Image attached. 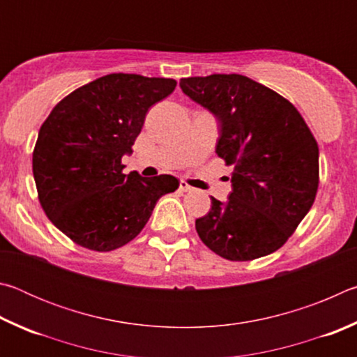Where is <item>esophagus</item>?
I'll return each instance as SVG.
<instances>
[{"label": "esophagus", "mask_w": 357, "mask_h": 357, "mask_svg": "<svg viewBox=\"0 0 357 357\" xmlns=\"http://www.w3.org/2000/svg\"><path fill=\"white\" fill-rule=\"evenodd\" d=\"M179 190H181V192H192L193 187L187 184L185 181H181V183H179Z\"/></svg>", "instance_id": "esophagus-1"}]
</instances>
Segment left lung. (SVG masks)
Listing matches in <instances>:
<instances>
[{"instance_id": "left-lung-1", "label": "left lung", "mask_w": 357, "mask_h": 357, "mask_svg": "<svg viewBox=\"0 0 357 357\" xmlns=\"http://www.w3.org/2000/svg\"><path fill=\"white\" fill-rule=\"evenodd\" d=\"M181 89L215 114V153L233 165V192L195 220L200 239L229 261H250L287 243L315 202L318 143L291 102L239 74L181 78Z\"/></svg>"}]
</instances>
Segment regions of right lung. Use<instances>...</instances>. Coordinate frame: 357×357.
Instances as JSON below:
<instances>
[{
    "label": "right lung",
    "instance_id": "1",
    "mask_svg": "<svg viewBox=\"0 0 357 357\" xmlns=\"http://www.w3.org/2000/svg\"><path fill=\"white\" fill-rule=\"evenodd\" d=\"M174 88L173 78L110 74L66 96L40 126L33 151L39 203L75 244L119 249L144 228L157 200L179 187L172 174H124L121 164L149 108Z\"/></svg>",
    "mask_w": 357,
    "mask_h": 357
}]
</instances>
